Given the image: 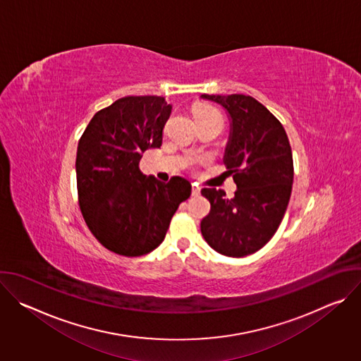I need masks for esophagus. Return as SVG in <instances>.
<instances>
[{
  "label": "esophagus",
  "instance_id": "34e87169",
  "mask_svg": "<svg viewBox=\"0 0 361 361\" xmlns=\"http://www.w3.org/2000/svg\"><path fill=\"white\" fill-rule=\"evenodd\" d=\"M192 195H198L201 192V188L197 185V184H192V190H191Z\"/></svg>",
  "mask_w": 361,
  "mask_h": 361
}]
</instances>
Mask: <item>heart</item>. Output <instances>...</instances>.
<instances>
[{"instance_id": "heart-1", "label": "heart", "mask_w": 361, "mask_h": 361, "mask_svg": "<svg viewBox=\"0 0 361 361\" xmlns=\"http://www.w3.org/2000/svg\"><path fill=\"white\" fill-rule=\"evenodd\" d=\"M210 116H220L217 110L207 107V106H201L195 110V118H201V117H210Z\"/></svg>"}]
</instances>
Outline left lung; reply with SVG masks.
<instances>
[{
    "mask_svg": "<svg viewBox=\"0 0 361 361\" xmlns=\"http://www.w3.org/2000/svg\"><path fill=\"white\" fill-rule=\"evenodd\" d=\"M201 98L217 102L228 114L224 164L237 185L233 198L223 190H201L212 204L201 220V234L217 252L245 257L270 241L284 217L294 177L291 147L281 123L255 98Z\"/></svg>",
    "mask_w": 361,
    "mask_h": 361,
    "instance_id": "1",
    "label": "left lung"
}]
</instances>
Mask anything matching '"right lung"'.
I'll return each instance as SVG.
<instances>
[{"label": "right lung", "mask_w": 361, "mask_h": 361, "mask_svg": "<svg viewBox=\"0 0 361 361\" xmlns=\"http://www.w3.org/2000/svg\"><path fill=\"white\" fill-rule=\"evenodd\" d=\"M164 97H124L99 110L77 148V187L82 217L110 251L138 257L157 248L191 184H167L140 171L142 152L160 148L171 114Z\"/></svg>", "instance_id": "add662e5"}]
</instances>
